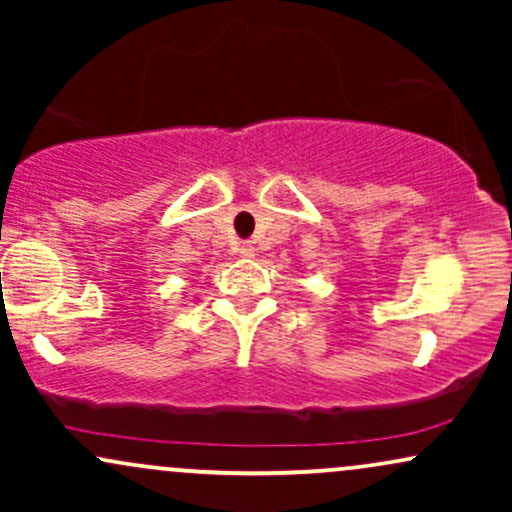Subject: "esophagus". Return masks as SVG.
Returning a JSON list of instances; mask_svg holds the SVG:
<instances>
[{"label":"esophagus","instance_id":"1","mask_svg":"<svg viewBox=\"0 0 512 512\" xmlns=\"http://www.w3.org/2000/svg\"><path fill=\"white\" fill-rule=\"evenodd\" d=\"M238 252H240V255H243V257H252V255H255V248H252L250 243H240V245H238Z\"/></svg>","mask_w":512,"mask_h":512}]
</instances>
